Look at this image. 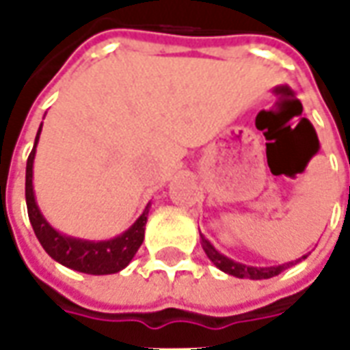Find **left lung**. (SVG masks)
Returning a JSON list of instances; mask_svg holds the SVG:
<instances>
[{
	"mask_svg": "<svg viewBox=\"0 0 350 350\" xmlns=\"http://www.w3.org/2000/svg\"><path fill=\"white\" fill-rule=\"evenodd\" d=\"M200 238H202V247H204L206 255H208V258L212 260L217 268H219L221 271H225V273H228V275H234V278H247V279H270L273 278V275H279L281 271L286 270V268H291L293 264H296L298 260H301V258H306L308 255H304L301 258H298V260H294V262H286V264H279V266H268V268H257V266H245V264L242 262H236V260H232V258L225 257V255H221L219 251L213 247L212 243L206 240L204 236L200 234Z\"/></svg>",
	"mask_w": 350,
	"mask_h": 350,
	"instance_id": "left-lung-1",
	"label": "left lung"
}]
</instances>
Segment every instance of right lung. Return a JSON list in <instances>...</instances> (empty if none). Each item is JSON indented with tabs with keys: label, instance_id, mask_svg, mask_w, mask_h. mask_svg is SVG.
<instances>
[{
	"label": "right lung",
	"instance_id": "add662e5",
	"mask_svg": "<svg viewBox=\"0 0 350 350\" xmlns=\"http://www.w3.org/2000/svg\"><path fill=\"white\" fill-rule=\"evenodd\" d=\"M42 127V123H41ZM41 127L37 131L35 137L33 150L27 157L26 165V204L29 223L35 230L37 240L41 242L42 250L49 253L50 257L64 264L71 270L82 271V273H92V275H107V273H116L123 270L127 264L133 260L138 247L144 242V228L148 221V212L150 204L146 206L142 215L131 225L123 234L103 240V242H90V240H80V238H71L56 228L49 225V221L42 217L39 206L35 202L33 193V159L35 148L39 142Z\"/></svg>",
	"mask_w": 350,
	"mask_h": 350
}]
</instances>
